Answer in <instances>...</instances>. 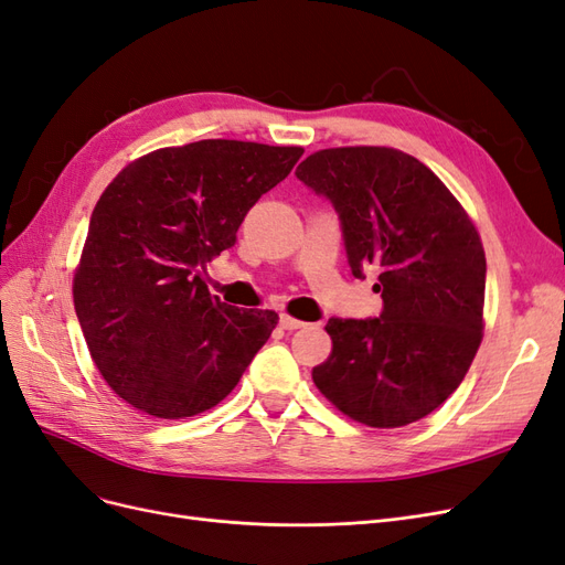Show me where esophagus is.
<instances>
[{
  "mask_svg": "<svg viewBox=\"0 0 565 565\" xmlns=\"http://www.w3.org/2000/svg\"><path fill=\"white\" fill-rule=\"evenodd\" d=\"M306 322H301V320H297V318H292V316H280V328L282 330H299V328H303Z\"/></svg>",
  "mask_w": 565,
  "mask_h": 565,
  "instance_id": "34e87169",
  "label": "esophagus"
}]
</instances>
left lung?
I'll use <instances>...</instances> for the list:
<instances>
[{
  "instance_id": "8db88e82",
  "label": "left lung",
  "mask_w": 565,
  "mask_h": 565,
  "mask_svg": "<svg viewBox=\"0 0 565 565\" xmlns=\"http://www.w3.org/2000/svg\"><path fill=\"white\" fill-rule=\"evenodd\" d=\"M297 179L341 218L351 273L380 270L372 320L330 318L313 382L374 429L426 417L461 384L483 339L486 252L471 216L429 167L386 146L313 152Z\"/></svg>"
}]
</instances>
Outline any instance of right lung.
<instances>
[{"instance_id": "obj_1", "label": "right lung", "mask_w": 565, "mask_h": 565, "mask_svg": "<svg viewBox=\"0 0 565 565\" xmlns=\"http://www.w3.org/2000/svg\"><path fill=\"white\" fill-rule=\"evenodd\" d=\"M301 156V146L228 139L160 148L98 198L73 301L100 377L131 407L160 419L204 413L276 330V311L224 303L200 270Z\"/></svg>"}]
</instances>
